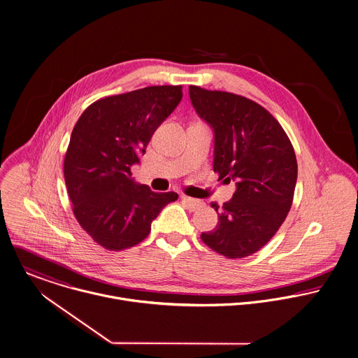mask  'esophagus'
<instances>
[{
	"instance_id": "esophagus-1",
	"label": "esophagus",
	"mask_w": 358,
	"mask_h": 358,
	"mask_svg": "<svg viewBox=\"0 0 358 358\" xmlns=\"http://www.w3.org/2000/svg\"><path fill=\"white\" fill-rule=\"evenodd\" d=\"M182 200H183L193 211H194V210H199V208H201V207L204 206L203 201H199V200L192 199V197H187V196H182Z\"/></svg>"
}]
</instances>
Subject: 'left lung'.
I'll list each match as a JSON object with an SVG mask.
<instances>
[{
	"mask_svg": "<svg viewBox=\"0 0 358 358\" xmlns=\"http://www.w3.org/2000/svg\"><path fill=\"white\" fill-rule=\"evenodd\" d=\"M192 104L214 130V172L236 180V192L218 213L215 229L201 240L228 258L262 248L290 211L297 180L294 148L264 107L234 93L190 86Z\"/></svg>",
	"mask_w": 358,
	"mask_h": 358,
	"instance_id": "1",
	"label": "left lung"
}]
</instances>
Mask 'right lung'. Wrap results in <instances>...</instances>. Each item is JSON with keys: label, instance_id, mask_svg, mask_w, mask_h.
<instances>
[{"label": "right lung", "instance_id": "right-lung-1", "mask_svg": "<svg viewBox=\"0 0 358 358\" xmlns=\"http://www.w3.org/2000/svg\"><path fill=\"white\" fill-rule=\"evenodd\" d=\"M182 86H150L101 99L76 122L64 176L79 225L107 250L120 251L148 236L161 210L178 200L131 179L130 166L157 127L182 100Z\"/></svg>", "mask_w": 358, "mask_h": 358}]
</instances>
